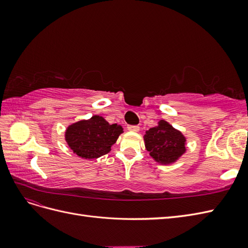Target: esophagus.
I'll list each match as a JSON object with an SVG mask.
<instances>
[{"label":"esophagus","instance_id":"obj_1","mask_svg":"<svg viewBox=\"0 0 248 248\" xmlns=\"http://www.w3.org/2000/svg\"><path fill=\"white\" fill-rule=\"evenodd\" d=\"M127 129L132 132H138L140 130V127L138 125H128L127 126Z\"/></svg>","mask_w":248,"mask_h":248}]
</instances>
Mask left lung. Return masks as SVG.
Here are the masks:
<instances>
[{
	"mask_svg": "<svg viewBox=\"0 0 248 248\" xmlns=\"http://www.w3.org/2000/svg\"><path fill=\"white\" fill-rule=\"evenodd\" d=\"M144 141L150 156L164 166L176 162L186 152V138L183 133L164 120L146 131Z\"/></svg>",
	"mask_w": 248,
	"mask_h": 248,
	"instance_id": "obj_1",
	"label": "left lung"
}]
</instances>
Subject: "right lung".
Instances as JSON below:
<instances>
[{
	"label": "right lung",
	"instance_id": "right-lung-1",
	"mask_svg": "<svg viewBox=\"0 0 248 248\" xmlns=\"http://www.w3.org/2000/svg\"><path fill=\"white\" fill-rule=\"evenodd\" d=\"M121 133V125L109 124L103 117L96 115L67 127L65 140L78 156L95 159L108 154Z\"/></svg>",
	"mask_w": 248,
	"mask_h": 248
}]
</instances>
